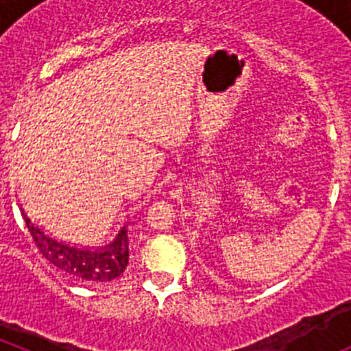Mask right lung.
Returning a JSON list of instances; mask_svg holds the SVG:
<instances>
[{"label":"right lung","mask_w":351,"mask_h":351,"mask_svg":"<svg viewBox=\"0 0 351 351\" xmlns=\"http://www.w3.org/2000/svg\"><path fill=\"white\" fill-rule=\"evenodd\" d=\"M23 218L40 253L60 271L73 276L77 280L88 283H107L123 274L128 265L130 241L125 228L105 251H89L58 243L43 234L38 226L33 225L24 213Z\"/></svg>","instance_id":"right-lung-1"}]
</instances>
